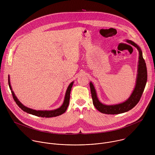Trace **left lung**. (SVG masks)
Segmentation results:
<instances>
[{"instance_id":"8db88e82","label":"left lung","mask_w":155,"mask_h":155,"mask_svg":"<svg viewBox=\"0 0 155 155\" xmlns=\"http://www.w3.org/2000/svg\"><path fill=\"white\" fill-rule=\"evenodd\" d=\"M126 41L137 48L139 53L137 77L136 86L130 96L125 102L115 105H105L99 101L94 86L92 82H90V86L93 99V103L96 108L102 114L115 115L123 114L129 111L138 104L145 89L147 81V71L145 60L142 56V50L134 41L129 40H127Z\"/></svg>"}]
</instances>
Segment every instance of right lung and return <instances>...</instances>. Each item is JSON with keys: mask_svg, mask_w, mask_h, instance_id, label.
<instances>
[{"mask_svg": "<svg viewBox=\"0 0 155 155\" xmlns=\"http://www.w3.org/2000/svg\"><path fill=\"white\" fill-rule=\"evenodd\" d=\"M73 84H74V81L71 83L69 85L68 89H67V91H66V93H65L64 102H63L62 105L59 108H58L56 110H33V109H31L30 108H28V107L25 106L24 105L22 104L20 102V101L17 99L14 92L12 91V86L10 84V78L8 77V84H9L10 89L12 91L13 97L15 101L16 102V104L18 105V107H19V108H21V110H23V111L27 112L28 114H31L33 115H35V116L39 117H43H43L51 118V117H57V116L62 115L66 111V110H67V108L69 106V104L70 94H71V91L72 89V87L73 86Z\"/></svg>", "mask_w": 155, "mask_h": 155, "instance_id": "obj_1", "label": "right lung"}]
</instances>
